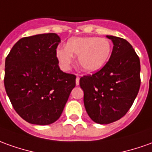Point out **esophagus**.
Returning <instances> with one entry per match:
<instances>
[{
  "label": "esophagus",
  "instance_id": "1",
  "mask_svg": "<svg viewBox=\"0 0 152 152\" xmlns=\"http://www.w3.org/2000/svg\"><path fill=\"white\" fill-rule=\"evenodd\" d=\"M77 78H76V85H79V76L78 74H76Z\"/></svg>",
  "mask_w": 152,
  "mask_h": 152
}]
</instances>
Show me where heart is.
Instances as JSON below:
<instances>
[{"mask_svg": "<svg viewBox=\"0 0 152 152\" xmlns=\"http://www.w3.org/2000/svg\"><path fill=\"white\" fill-rule=\"evenodd\" d=\"M111 50V42L106 38L73 37L68 40L66 46L58 47L55 54L64 70L69 69L74 62V55H76L82 69L94 73L105 65Z\"/></svg>", "mask_w": 152, "mask_h": 152, "instance_id": "1", "label": "heart"}]
</instances>
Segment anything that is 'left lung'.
<instances>
[{
    "mask_svg": "<svg viewBox=\"0 0 152 152\" xmlns=\"http://www.w3.org/2000/svg\"><path fill=\"white\" fill-rule=\"evenodd\" d=\"M107 37L113 43L108 62L98 72L79 80L87 113L98 124L122 118L130 109L141 85L140 59L132 46L124 39Z\"/></svg>",
    "mask_w": 152,
    "mask_h": 152,
    "instance_id": "1",
    "label": "left lung"
}]
</instances>
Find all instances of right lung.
Here are the masks:
<instances>
[{"instance_id":"add662e5","label":"right lung","mask_w":152,"mask_h":152,"mask_svg":"<svg viewBox=\"0 0 152 152\" xmlns=\"http://www.w3.org/2000/svg\"><path fill=\"white\" fill-rule=\"evenodd\" d=\"M54 33L20 39L7 55L4 84L15 112L31 124L49 125L61 116L76 76L60 70Z\"/></svg>"}]
</instances>
